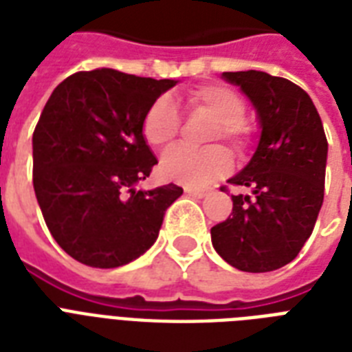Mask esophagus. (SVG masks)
<instances>
[{
    "instance_id": "esophagus-1",
    "label": "esophagus",
    "mask_w": 352,
    "mask_h": 352,
    "mask_svg": "<svg viewBox=\"0 0 352 352\" xmlns=\"http://www.w3.org/2000/svg\"><path fill=\"white\" fill-rule=\"evenodd\" d=\"M184 192L188 193V195H192V197H197V199H203L206 197L210 193V190H201V188H184Z\"/></svg>"
}]
</instances>
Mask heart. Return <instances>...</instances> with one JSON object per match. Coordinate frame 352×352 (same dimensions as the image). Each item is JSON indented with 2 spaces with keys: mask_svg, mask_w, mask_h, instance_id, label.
<instances>
[{
  "mask_svg": "<svg viewBox=\"0 0 352 352\" xmlns=\"http://www.w3.org/2000/svg\"><path fill=\"white\" fill-rule=\"evenodd\" d=\"M193 111L204 113L215 120L212 140H226L237 151L250 142V127L243 120L245 102L235 91L225 85H204L188 96ZM181 117L170 96H160L148 107L142 120V135L153 148H164L177 137ZM232 170V157L225 148L197 149L175 146L166 151L160 160V173L177 184L188 188H203L225 177Z\"/></svg>",
  "mask_w": 352,
  "mask_h": 352,
  "instance_id": "b5f03b06",
  "label": "heart"
}]
</instances>
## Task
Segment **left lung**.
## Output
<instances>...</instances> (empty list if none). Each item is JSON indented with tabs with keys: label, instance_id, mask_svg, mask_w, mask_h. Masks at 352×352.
<instances>
[{
	"label": "left lung",
	"instance_id": "obj_1",
	"mask_svg": "<svg viewBox=\"0 0 352 352\" xmlns=\"http://www.w3.org/2000/svg\"><path fill=\"white\" fill-rule=\"evenodd\" d=\"M256 109L257 148L228 179L248 193L232 195L228 219L212 228V245L243 272L285 267L311 237L323 204L327 138L305 91L263 71L223 73Z\"/></svg>",
	"mask_w": 352,
	"mask_h": 352
}]
</instances>
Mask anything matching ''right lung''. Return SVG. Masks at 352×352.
I'll return each instance as SVG.
<instances>
[{"label":"right lung","mask_w":352,"mask_h":352,"mask_svg":"<svg viewBox=\"0 0 352 352\" xmlns=\"http://www.w3.org/2000/svg\"><path fill=\"white\" fill-rule=\"evenodd\" d=\"M175 84L102 67L71 74L47 100L32 135V184L47 228L76 261L122 267L159 237L182 188L137 190L157 164L142 120Z\"/></svg>","instance_id":"obj_1"}]
</instances>
